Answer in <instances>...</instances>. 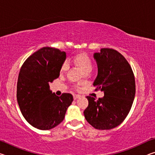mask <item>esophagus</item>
<instances>
[{
  "label": "esophagus",
  "instance_id": "1",
  "mask_svg": "<svg viewBox=\"0 0 155 155\" xmlns=\"http://www.w3.org/2000/svg\"><path fill=\"white\" fill-rule=\"evenodd\" d=\"M73 98H74V100H77V98H80V96L77 95V94H74V95H73Z\"/></svg>",
  "mask_w": 155,
  "mask_h": 155
}]
</instances>
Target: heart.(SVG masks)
Here are the masks:
<instances>
[{"label":"heart","instance_id":"heart-1","mask_svg":"<svg viewBox=\"0 0 155 155\" xmlns=\"http://www.w3.org/2000/svg\"><path fill=\"white\" fill-rule=\"evenodd\" d=\"M72 61L74 64L78 66L83 72L91 71L92 68V61L90 57L85 52H80L72 57ZM69 68V64L68 62H64L61 65L60 72L61 73H64L66 72Z\"/></svg>","mask_w":155,"mask_h":155}]
</instances>
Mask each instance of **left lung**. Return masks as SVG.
<instances>
[{
  "label": "left lung",
  "instance_id": "8db88e82",
  "mask_svg": "<svg viewBox=\"0 0 155 155\" xmlns=\"http://www.w3.org/2000/svg\"><path fill=\"white\" fill-rule=\"evenodd\" d=\"M94 58L98 75L93 85L104 96L98 99L86 96L88 106L84 115L94 128L109 130L121 124L130 111L135 94V77L127 59L115 50L101 48Z\"/></svg>",
  "mask_w": 155,
  "mask_h": 155
}]
</instances>
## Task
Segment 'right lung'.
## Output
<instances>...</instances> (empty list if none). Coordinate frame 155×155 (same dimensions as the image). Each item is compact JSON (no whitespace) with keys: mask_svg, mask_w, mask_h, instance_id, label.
Instances as JSON below:
<instances>
[{"mask_svg":"<svg viewBox=\"0 0 155 155\" xmlns=\"http://www.w3.org/2000/svg\"><path fill=\"white\" fill-rule=\"evenodd\" d=\"M66 53L44 47L34 52L20 68L17 83V101L26 120L40 130H49L64 119L73 101L71 94L57 96L50 90L49 83L59 77Z\"/></svg>","mask_w":155,"mask_h":155,"instance_id":"obj_1","label":"right lung"}]
</instances>
